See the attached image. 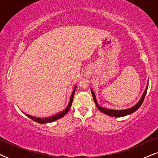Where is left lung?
<instances>
[{"mask_svg":"<svg viewBox=\"0 0 158 158\" xmlns=\"http://www.w3.org/2000/svg\"><path fill=\"white\" fill-rule=\"evenodd\" d=\"M148 85H147L146 89H145L144 93H143L142 98H141V99H140V100L139 101V102L135 105V106H133V107H131V108L125 109V110H111V109H108V108H102V107H100L98 104V102H97L95 95H94V93L93 90H92V89H91V92H92V97H93L94 102H95V104H96V106L98 107V108L101 111V112L105 113V114H106V115H110V116H113V117H123V116H125V115L131 114V113H133L134 112H135L136 110H138V109L139 108V107L142 106L143 101H144V100L145 95H146L147 91H148Z\"/></svg>","mask_w":158,"mask_h":158,"instance_id":"obj_1","label":"left lung"}]
</instances>
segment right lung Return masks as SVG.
<instances>
[{"instance_id": "1", "label": "right lung", "mask_w": 158, "mask_h": 158, "mask_svg": "<svg viewBox=\"0 0 158 158\" xmlns=\"http://www.w3.org/2000/svg\"><path fill=\"white\" fill-rule=\"evenodd\" d=\"M76 87H77V86H75L74 90H73V92H72V94H71V98H70V101H69L68 106L66 107V108L65 109V110L61 111V112L57 113L56 115H51V116H49V117H47V118H37V117L31 116V115H29L28 114H27V113H24V114L26 115L27 117H29V118H31V120H33V121H36V122H37V123H50V122L56 121V120L60 118H62L63 116H64V115H65L67 113H68V111L69 110V109H70V108H71V104H72V102H73V95H74Z\"/></svg>"}]
</instances>
